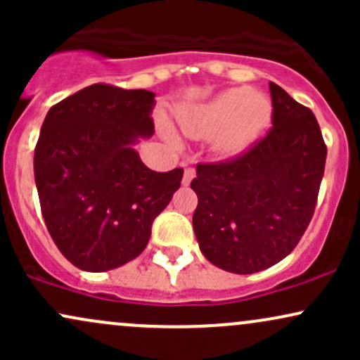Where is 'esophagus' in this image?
I'll use <instances>...</instances> for the list:
<instances>
[{
    "instance_id": "esophagus-1",
    "label": "esophagus",
    "mask_w": 360,
    "mask_h": 360,
    "mask_svg": "<svg viewBox=\"0 0 360 360\" xmlns=\"http://www.w3.org/2000/svg\"><path fill=\"white\" fill-rule=\"evenodd\" d=\"M194 174H196V172H194L193 167H186L184 169V176H183V184L184 186H189V183H191V181H193Z\"/></svg>"
}]
</instances>
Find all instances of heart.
<instances>
[{"mask_svg":"<svg viewBox=\"0 0 360 360\" xmlns=\"http://www.w3.org/2000/svg\"><path fill=\"white\" fill-rule=\"evenodd\" d=\"M272 115L271 101L250 88L225 91L213 101L179 111V125L186 135L208 139L218 135L221 154L242 152L257 139Z\"/></svg>","mask_w":360,"mask_h":360,"instance_id":"heart-1","label":"heart"}]
</instances>
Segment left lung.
Segmentation results:
<instances>
[{
    "label": "left lung",
    "instance_id": "left-lung-1",
    "mask_svg": "<svg viewBox=\"0 0 360 360\" xmlns=\"http://www.w3.org/2000/svg\"><path fill=\"white\" fill-rule=\"evenodd\" d=\"M272 127L242 154L200 162L193 229L223 271L254 274L295 250L311 221L326 146L313 111L269 82Z\"/></svg>",
    "mask_w": 360,
    "mask_h": 360
}]
</instances>
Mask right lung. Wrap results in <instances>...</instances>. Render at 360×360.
<instances>
[{
  "instance_id": "1",
  "label": "right lung",
  "mask_w": 360,
  "mask_h": 360,
  "mask_svg": "<svg viewBox=\"0 0 360 360\" xmlns=\"http://www.w3.org/2000/svg\"><path fill=\"white\" fill-rule=\"evenodd\" d=\"M155 94L88 86L53 105L35 146L40 210L53 243L82 271L103 272L147 247L183 169L155 172L131 147L152 135Z\"/></svg>"
}]
</instances>
